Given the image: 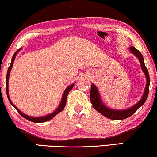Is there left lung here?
Wrapping results in <instances>:
<instances>
[{"instance_id": "left-lung-1", "label": "left lung", "mask_w": 157, "mask_h": 157, "mask_svg": "<svg viewBox=\"0 0 157 157\" xmlns=\"http://www.w3.org/2000/svg\"><path fill=\"white\" fill-rule=\"evenodd\" d=\"M129 49L133 54H134L135 56L137 57V59H139L141 64V69H142L143 72L144 73L146 78H147V85H146L144 92L141 99L137 104L134 105V106L129 109H125V110H116V109H109V107L105 106L104 103L102 102L101 98V96L99 95V92H98V89L96 88V86L93 84V83L91 84V91H90V99H91V104L93 105L94 108L98 112L101 113L104 117L109 118L110 119L122 120L131 117V116L136 112V111L139 107H141L144 104L148 97V94H149L150 78L149 72H148L147 68L144 64V61L142 54H141L140 51L135 48L134 46H131Z\"/></svg>"}]
</instances>
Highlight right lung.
I'll use <instances>...</instances> for the list:
<instances>
[{"label":"right lung","instance_id":"1","mask_svg":"<svg viewBox=\"0 0 157 157\" xmlns=\"http://www.w3.org/2000/svg\"><path fill=\"white\" fill-rule=\"evenodd\" d=\"M21 49H18V51H16V52H15L14 55L13 56L12 59H11V62H10V64L9 67H8L7 75H6V94H7V96H8V100H9L10 104H11L12 106H13L15 109H16V111L19 113V114H20L21 116H22V117L23 118H25V119L29 120V121H30L35 122V123H42V122H46L47 121H49V120H51V119H53V118L56 115H57L58 113H60V112H61V111H63V109H64V107H65V106H66V98H67L68 94V93H69V91H71V90L73 89V87L74 86V83H73V84L70 85L69 86H68L67 88H66V89L65 90V91H64V93L63 94V96H62L61 101V103H60L59 107H58V108L56 109V110L53 111V113H50V114L44 116V117H30V116H28L26 114H25V113H23V112H21V111L19 110V109L17 108V107L15 106L13 104L11 101H10V96H9V94H8V79H9L10 72V70H11V68L13 67V62H14L15 58H16V54H17V53H18V51H21Z\"/></svg>","mask_w":157,"mask_h":157}]
</instances>
